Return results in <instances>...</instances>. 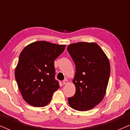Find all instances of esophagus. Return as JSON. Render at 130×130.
Listing matches in <instances>:
<instances>
[{
	"mask_svg": "<svg viewBox=\"0 0 130 130\" xmlns=\"http://www.w3.org/2000/svg\"><path fill=\"white\" fill-rule=\"evenodd\" d=\"M63 85H67L69 83V81L67 80V79H66V80H64L63 81Z\"/></svg>",
	"mask_w": 130,
	"mask_h": 130,
	"instance_id": "esophagus-1",
	"label": "esophagus"
}]
</instances>
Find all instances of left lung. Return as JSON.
Instances as JSON below:
<instances>
[{
  "instance_id": "1",
  "label": "left lung",
  "mask_w": 130,
  "mask_h": 130,
  "mask_svg": "<svg viewBox=\"0 0 130 130\" xmlns=\"http://www.w3.org/2000/svg\"><path fill=\"white\" fill-rule=\"evenodd\" d=\"M67 51L76 66L73 80L76 92L68 98L69 105L77 111L91 109L106 93L111 71L109 59L95 42L71 44Z\"/></svg>"
}]
</instances>
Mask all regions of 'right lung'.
<instances>
[{
  "label": "right lung",
  "instance_id": "add662e5",
  "mask_svg": "<svg viewBox=\"0 0 130 130\" xmlns=\"http://www.w3.org/2000/svg\"><path fill=\"white\" fill-rule=\"evenodd\" d=\"M65 45L40 41L26 45L19 55L15 76L23 99L30 105L43 107L60 88L55 79L54 61Z\"/></svg>",
  "mask_w": 130,
  "mask_h": 130
}]
</instances>
